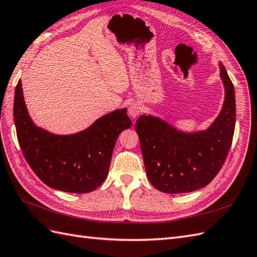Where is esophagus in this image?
<instances>
[{
	"mask_svg": "<svg viewBox=\"0 0 257 257\" xmlns=\"http://www.w3.org/2000/svg\"><path fill=\"white\" fill-rule=\"evenodd\" d=\"M141 113V105L139 103H133L129 105L128 107V114L131 118H137Z\"/></svg>",
	"mask_w": 257,
	"mask_h": 257,
	"instance_id": "1",
	"label": "esophagus"
}]
</instances>
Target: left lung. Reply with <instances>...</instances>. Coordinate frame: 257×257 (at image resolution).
Returning <instances> with one entry per match:
<instances>
[{
  "label": "left lung",
  "mask_w": 257,
  "mask_h": 257,
  "mask_svg": "<svg viewBox=\"0 0 257 257\" xmlns=\"http://www.w3.org/2000/svg\"><path fill=\"white\" fill-rule=\"evenodd\" d=\"M225 89L222 107L204 130L183 131L153 115L136 122L150 182L162 192L188 193L204 188L218 174L231 147L235 126L233 84L220 62Z\"/></svg>",
  "instance_id": "obj_1"
}]
</instances>
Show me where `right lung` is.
Returning <instances> with one entry per match:
<instances>
[{"label": "right lung", "mask_w": 257, "mask_h": 257, "mask_svg": "<svg viewBox=\"0 0 257 257\" xmlns=\"http://www.w3.org/2000/svg\"><path fill=\"white\" fill-rule=\"evenodd\" d=\"M14 121L26 161L45 185L70 193H88L108 175L118 136L131 127L127 108L115 109L71 135H56L37 126L26 106L22 80L15 89Z\"/></svg>", "instance_id": "right-lung-1"}]
</instances>
